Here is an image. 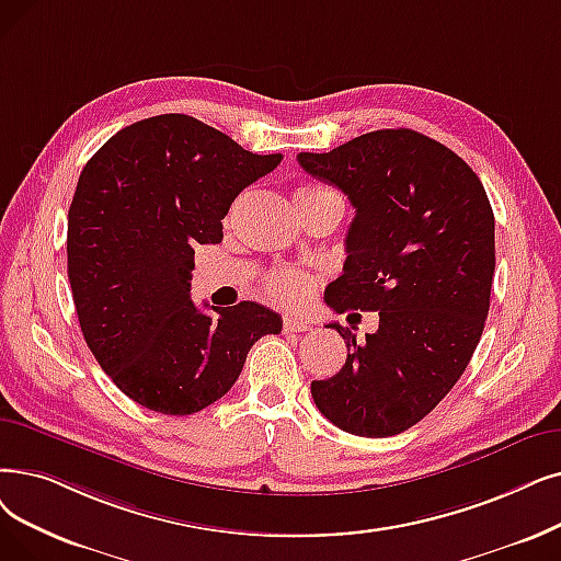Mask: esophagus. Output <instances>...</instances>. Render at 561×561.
<instances>
[{"mask_svg": "<svg viewBox=\"0 0 561 561\" xmlns=\"http://www.w3.org/2000/svg\"><path fill=\"white\" fill-rule=\"evenodd\" d=\"M311 328V323L309 321H305V319H284V330L286 332H307Z\"/></svg>", "mask_w": 561, "mask_h": 561, "instance_id": "esophagus-1", "label": "esophagus"}]
</instances>
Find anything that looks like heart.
Instances as JSON below:
<instances>
[{
	"label": "heart",
	"instance_id": "heart-1",
	"mask_svg": "<svg viewBox=\"0 0 561 561\" xmlns=\"http://www.w3.org/2000/svg\"><path fill=\"white\" fill-rule=\"evenodd\" d=\"M316 194H334V192L323 185H305L296 192V199L316 197ZM313 286H316L313 275L300 271V267H290V265L275 267V271L267 273L263 279L265 294L271 296L275 302H279L282 307H290V309L305 307L311 298Z\"/></svg>",
	"mask_w": 561,
	"mask_h": 561
}]
</instances>
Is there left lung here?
<instances>
[{"mask_svg":"<svg viewBox=\"0 0 561 561\" xmlns=\"http://www.w3.org/2000/svg\"><path fill=\"white\" fill-rule=\"evenodd\" d=\"M307 174L355 208L344 275L325 302L378 311L346 341V364L311 382L316 408L353 435L389 437L424 420L466 371L491 307L495 217L479 176L445 144L410 128L374 130L330 153H300Z\"/></svg>","mask_w":561,"mask_h":561,"instance_id":"obj_1","label":"left lung"}]
</instances>
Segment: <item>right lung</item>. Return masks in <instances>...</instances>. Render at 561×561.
<instances>
[{"label": "right lung", "mask_w": 561, "mask_h": 561, "mask_svg": "<svg viewBox=\"0 0 561 561\" xmlns=\"http://www.w3.org/2000/svg\"><path fill=\"white\" fill-rule=\"evenodd\" d=\"M279 162L194 116L160 114L84 164L68 208L72 300L93 357L139 405L204 410L233 387L256 341L282 332L263 305L210 316L190 300L194 248L220 242L233 199Z\"/></svg>", "instance_id": "add662e5"}]
</instances>
